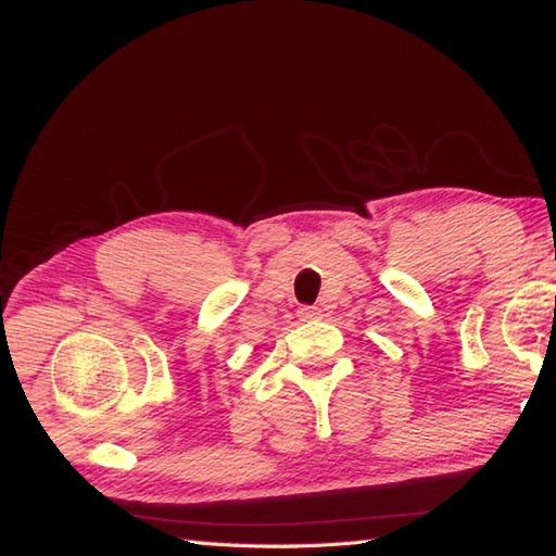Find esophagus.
I'll list each match as a JSON object with an SVG mask.
<instances>
[{
	"label": "esophagus",
	"mask_w": 556,
	"mask_h": 556,
	"mask_svg": "<svg viewBox=\"0 0 556 556\" xmlns=\"http://www.w3.org/2000/svg\"><path fill=\"white\" fill-rule=\"evenodd\" d=\"M299 317L303 323L317 320V317H320V308H311V305H303V308H299Z\"/></svg>",
	"instance_id": "obj_1"
}]
</instances>
